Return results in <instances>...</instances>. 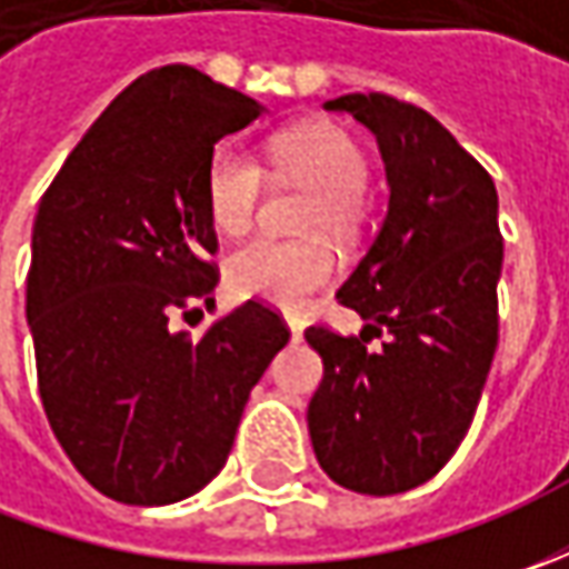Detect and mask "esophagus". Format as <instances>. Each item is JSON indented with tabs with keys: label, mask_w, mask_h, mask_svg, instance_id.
Segmentation results:
<instances>
[{
	"label": "esophagus",
	"mask_w": 569,
	"mask_h": 569,
	"mask_svg": "<svg viewBox=\"0 0 569 569\" xmlns=\"http://www.w3.org/2000/svg\"><path fill=\"white\" fill-rule=\"evenodd\" d=\"M288 329H291V339L300 341V336H303V326H300V322H295V319H291V322H288Z\"/></svg>",
	"instance_id": "34e87169"
}]
</instances>
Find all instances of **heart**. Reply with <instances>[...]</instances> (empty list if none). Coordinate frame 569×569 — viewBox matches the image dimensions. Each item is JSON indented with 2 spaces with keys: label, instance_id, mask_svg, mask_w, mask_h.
Listing matches in <instances>:
<instances>
[{
  "label": "heart",
  "instance_id": "obj_1",
  "mask_svg": "<svg viewBox=\"0 0 569 569\" xmlns=\"http://www.w3.org/2000/svg\"><path fill=\"white\" fill-rule=\"evenodd\" d=\"M274 170L300 187L313 189L303 228L326 230L351 240L363 221L367 158L341 126L307 122L281 132L269 148ZM208 214L230 237L243 233L262 199V167L240 148H221L206 177ZM336 274V256L322 240L256 237L228 259V284L240 297H256L281 310L300 313L319 288Z\"/></svg>",
  "mask_w": 569,
  "mask_h": 569
}]
</instances>
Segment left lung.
I'll list each match as a JSON object with an SVG mask.
<instances>
[{"mask_svg":"<svg viewBox=\"0 0 569 569\" xmlns=\"http://www.w3.org/2000/svg\"><path fill=\"white\" fill-rule=\"evenodd\" d=\"M380 144L389 206L339 288L361 336L307 329L322 382L307 427L322 471L348 491L389 497L425 485L469 430L497 351L503 240L491 173L427 110L389 94H345ZM382 338L380 349H367Z\"/></svg>","mask_w":569,"mask_h":569,"instance_id":"8db88e82","label":"left lung"}]
</instances>
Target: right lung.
<instances>
[{
    "label": "right lung",
    "mask_w": 569,
    "mask_h": 569,
    "mask_svg": "<svg viewBox=\"0 0 569 569\" xmlns=\"http://www.w3.org/2000/svg\"><path fill=\"white\" fill-rule=\"evenodd\" d=\"M262 110L192 66L151 69L81 136L37 208L28 326L40 402L81 478L120 503L202 491L291 339L256 300L202 339L173 329L177 313L214 303V142Z\"/></svg>",
    "instance_id": "obj_1"
}]
</instances>
